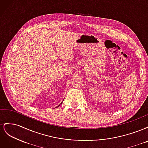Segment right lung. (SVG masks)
<instances>
[{
  "label": "right lung",
  "mask_w": 148,
  "mask_h": 148,
  "mask_svg": "<svg viewBox=\"0 0 148 148\" xmlns=\"http://www.w3.org/2000/svg\"><path fill=\"white\" fill-rule=\"evenodd\" d=\"M62 104V103H61V104ZM60 105H59V106H57V107H59V106H60Z\"/></svg>",
  "instance_id": "add662e5"
}]
</instances>
